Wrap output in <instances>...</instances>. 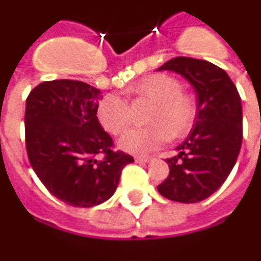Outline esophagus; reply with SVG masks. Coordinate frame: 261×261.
<instances>
[{
	"instance_id": "34e87169",
	"label": "esophagus",
	"mask_w": 261,
	"mask_h": 261,
	"mask_svg": "<svg viewBox=\"0 0 261 261\" xmlns=\"http://www.w3.org/2000/svg\"><path fill=\"white\" fill-rule=\"evenodd\" d=\"M149 160H151L149 156H141V155L136 156V162H148Z\"/></svg>"
}]
</instances>
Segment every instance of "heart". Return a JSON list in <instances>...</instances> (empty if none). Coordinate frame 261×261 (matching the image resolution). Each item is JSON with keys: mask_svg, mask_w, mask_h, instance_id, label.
I'll list each match as a JSON object with an SVG mask.
<instances>
[{"mask_svg": "<svg viewBox=\"0 0 261 261\" xmlns=\"http://www.w3.org/2000/svg\"><path fill=\"white\" fill-rule=\"evenodd\" d=\"M136 100H144L152 109L147 116L149 125L133 128L118 140V145L133 154H147L168 143L169 138H182L191 131L198 114L194 93L182 90L179 80L167 73H154L128 89ZM101 127L118 136L130 125L131 113L127 100L117 94L106 96L97 107Z\"/></svg>", "mask_w": 261, "mask_h": 261, "instance_id": "obj_1", "label": "heart"}]
</instances>
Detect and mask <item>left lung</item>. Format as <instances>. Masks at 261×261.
Instances as JSON below:
<instances>
[{"mask_svg":"<svg viewBox=\"0 0 261 261\" xmlns=\"http://www.w3.org/2000/svg\"><path fill=\"white\" fill-rule=\"evenodd\" d=\"M160 70L182 74L194 86L198 114L176 148L179 154L167 158L169 174L156 188L167 199L200 202L222 187L236 164L243 138L242 100L227 73L211 62L178 56Z\"/></svg>","mask_w":261,"mask_h":261,"instance_id":"left-lung-1","label":"left lung"}]
</instances>
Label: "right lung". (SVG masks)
Wrapping results in <instances>:
<instances>
[{"label":"right lung","instance_id":"obj_1","mask_svg":"<svg viewBox=\"0 0 261 261\" xmlns=\"http://www.w3.org/2000/svg\"><path fill=\"white\" fill-rule=\"evenodd\" d=\"M101 99L99 89L70 79L42 82L27 99L29 162L49 192L70 206L92 207L112 198L123 168L134 162L113 149V138L100 125Z\"/></svg>","mask_w":261,"mask_h":261}]
</instances>
